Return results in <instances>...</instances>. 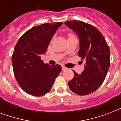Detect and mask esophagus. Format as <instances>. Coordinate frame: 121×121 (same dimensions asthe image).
<instances>
[{
  "label": "esophagus",
  "mask_w": 121,
  "mask_h": 121,
  "mask_svg": "<svg viewBox=\"0 0 121 121\" xmlns=\"http://www.w3.org/2000/svg\"><path fill=\"white\" fill-rule=\"evenodd\" d=\"M62 70H67V68H66V67H65V66H62Z\"/></svg>",
  "instance_id": "obj_1"
}]
</instances>
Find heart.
<instances>
[{
	"label": "heart",
	"mask_w": 121,
	"mask_h": 121,
	"mask_svg": "<svg viewBox=\"0 0 121 121\" xmlns=\"http://www.w3.org/2000/svg\"><path fill=\"white\" fill-rule=\"evenodd\" d=\"M72 35H72V34H69V35H68V36H72Z\"/></svg>",
	"instance_id": "1"
}]
</instances>
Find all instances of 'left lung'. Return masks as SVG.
Segmentation results:
<instances>
[{"label": "left lung", "mask_w": 121, "mask_h": 121, "mask_svg": "<svg viewBox=\"0 0 121 121\" xmlns=\"http://www.w3.org/2000/svg\"><path fill=\"white\" fill-rule=\"evenodd\" d=\"M80 38L78 56L86 62L81 74L74 70V77L68 82L72 92L85 95L95 92L102 84L110 66V49L104 37L95 26L80 21L65 22Z\"/></svg>", "instance_id": "left-lung-1"}]
</instances>
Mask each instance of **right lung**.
Listing matches in <instances>:
<instances>
[{"label":"right lung","instance_id":"obj_1","mask_svg":"<svg viewBox=\"0 0 121 121\" xmlns=\"http://www.w3.org/2000/svg\"><path fill=\"white\" fill-rule=\"evenodd\" d=\"M63 22L45 23L27 31L18 40L12 56L14 74L25 92L42 96L49 92L61 70L60 65L44 63L41 55L47 50L52 37Z\"/></svg>","mask_w":121,"mask_h":121}]
</instances>
